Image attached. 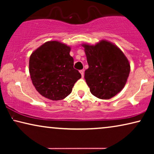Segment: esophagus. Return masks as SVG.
<instances>
[{
    "instance_id": "1",
    "label": "esophagus",
    "mask_w": 154,
    "mask_h": 154,
    "mask_svg": "<svg viewBox=\"0 0 154 154\" xmlns=\"http://www.w3.org/2000/svg\"><path fill=\"white\" fill-rule=\"evenodd\" d=\"M80 73H81L82 77H83L84 76V71L83 70H81V71H80Z\"/></svg>"
}]
</instances>
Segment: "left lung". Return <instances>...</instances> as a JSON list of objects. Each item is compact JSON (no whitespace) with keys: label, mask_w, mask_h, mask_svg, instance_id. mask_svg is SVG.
<instances>
[{"label":"left lung","mask_w":154,"mask_h":154,"mask_svg":"<svg viewBox=\"0 0 154 154\" xmlns=\"http://www.w3.org/2000/svg\"><path fill=\"white\" fill-rule=\"evenodd\" d=\"M88 69L85 79L90 92L102 100L112 98L123 90L130 71L129 61L114 44L102 40L94 45L83 44Z\"/></svg>","instance_id":"1"}]
</instances>
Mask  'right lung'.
<instances>
[{
  "label": "right lung",
  "mask_w": 154,
  "mask_h": 154,
  "mask_svg": "<svg viewBox=\"0 0 154 154\" xmlns=\"http://www.w3.org/2000/svg\"><path fill=\"white\" fill-rule=\"evenodd\" d=\"M71 48L57 41H48L37 48L29 59V73L33 85L42 96L57 101L71 94L81 78L73 68Z\"/></svg>",
  "instance_id": "obj_1"
}]
</instances>
